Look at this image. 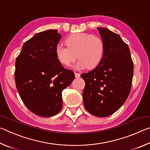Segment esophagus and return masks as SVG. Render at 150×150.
<instances>
[{
  "mask_svg": "<svg viewBox=\"0 0 150 150\" xmlns=\"http://www.w3.org/2000/svg\"><path fill=\"white\" fill-rule=\"evenodd\" d=\"M75 76L76 78H79V77H80L81 75L79 74V73H75Z\"/></svg>",
  "mask_w": 150,
  "mask_h": 150,
  "instance_id": "obj_1",
  "label": "esophagus"
}]
</instances>
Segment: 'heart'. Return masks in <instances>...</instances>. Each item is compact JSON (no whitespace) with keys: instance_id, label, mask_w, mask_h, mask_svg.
<instances>
[{"instance_id":"obj_1","label":"heart","mask_w":150,"mask_h":150,"mask_svg":"<svg viewBox=\"0 0 150 150\" xmlns=\"http://www.w3.org/2000/svg\"><path fill=\"white\" fill-rule=\"evenodd\" d=\"M65 42L67 47L58 44L55 47V58L65 67H69L77 57L79 59L75 69H95L105 55V44L99 37L87 33H74L66 38Z\"/></svg>"}]
</instances>
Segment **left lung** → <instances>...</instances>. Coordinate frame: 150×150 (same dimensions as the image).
Segmentation results:
<instances>
[{
    "instance_id": "obj_1",
    "label": "left lung",
    "mask_w": 150,
    "mask_h": 150,
    "mask_svg": "<svg viewBox=\"0 0 150 150\" xmlns=\"http://www.w3.org/2000/svg\"><path fill=\"white\" fill-rule=\"evenodd\" d=\"M105 46L98 67L81 74L85 81L84 106L98 117H106L125 103L131 90L134 65L130 49L120 35L105 28H98Z\"/></svg>"
}]
</instances>
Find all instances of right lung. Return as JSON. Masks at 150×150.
I'll use <instances>...</instances> for the list:
<instances>
[{
    "label": "right lung",
    "instance_id": "1",
    "mask_svg": "<svg viewBox=\"0 0 150 150\" xmlns=\"http://www.w3.org/2000/svg\"><path fill=\"white\" fill-rule=\"evenodd\" d=\"M62 35L57 30L37 33L24 43L15 63V82L24 105L42 117H51L62 108V91L75 79L55 55Z\"/></svg>",
    "mask_w": 150,
    "mask_h": 150
}]
</instances>
